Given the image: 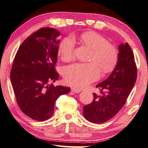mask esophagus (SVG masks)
<instances>
[{
    "mask_svg": "<svg viewBox=\"0 0 148 148\" xmlns=\"http://www.w3.org/2000/svg\"><path fill=\"white\" fill-rule=\"evenodd\" d=\"M71 90H72V91L74 92H81V90L79 89V88H75V87H72V88H71Z\"/></svg>",
    "mask_w": 148,
    "mask_h": 148,
    "instance_id": "34e87169",
    "label": "esophagus"
}]
</instances>
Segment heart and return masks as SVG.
I'll return each mask as SVG.
<instances>
[{
  "label": "heart",
  "mask_w": 148,
  "mask_h": 148,
  "mask_svg": "<svg viewBox=\"0 0 148 148\" xmlns=\"http://www.w3.org/2000/svg\"><path fill=\"white\" fill-rule=\"evenodd\" d=\"M80 40L91 49L87 64H74L65 69L64 79L68 84L82 88L99 77V69L110 72L116 64L119 53L117 49L107 39L92 32L80 36ZM75 42L72 37L63 39L59 45V54L63 60L70 61L74 58Z\"/></svg>",
  "instance_id": "b5f03b06"
}]
</instances>
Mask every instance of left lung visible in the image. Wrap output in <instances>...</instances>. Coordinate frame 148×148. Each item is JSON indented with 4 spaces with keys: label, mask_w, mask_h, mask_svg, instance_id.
I'll return each mask as SVG.
<instances>
[{
    "label": "left lung",
    "mask_w": 148,
    "mask_h": 148,
    "mask_svg": "<svg viewBox=\"0 0 148 148\" xmlns=\"http://www.w3.org/2000/svg\"><path fill=\"white\" fill-rule=\"evenodd\" d=\"M117 64L111 75L96 85L91 103L83 107L84 117L90 123H103L112 119L125 105L137 80L133 51L127 42L119 46Z\"/></svg>",
    "instance_id": "8db88e82"
}]
</instances>
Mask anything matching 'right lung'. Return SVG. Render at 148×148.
<instances>
[{"label":"right lung","mask_w":148,"mask_h":148,"mask_svg":"<svg viewBox=\"0 0 148 148\" xmlns=\"http://www.w3.org/2000/svg\"><path fill=\"white\" fill-rule=\"evenodd\" d=\"M51 27H42L27 37L15 55L11 70V84L19 108L25 115L45 121L53 115L56 100L70 88L53 85L60 36Z\"/></svg>","instance_id":"obj_1"}]
</instances>
